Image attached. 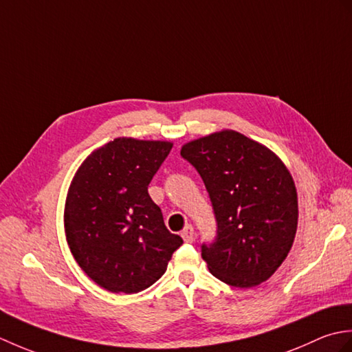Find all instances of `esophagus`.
<instances>
[{"label":"esophagus","mask_w":352,"mask_h":352,"mask_svg":"<svg viewBox=\"0 0 352 352\" xmlns=\"http://www.w3.org/2000/svg\"><path fill=\"white\" fill-rule=\"evenodd\" d=\"M182 237L184 242L192 243L193 241H195V230H193L192 226H186L184 230L182 231Z\"/></svg>","instance_id":"obj_1"}]
</instances>
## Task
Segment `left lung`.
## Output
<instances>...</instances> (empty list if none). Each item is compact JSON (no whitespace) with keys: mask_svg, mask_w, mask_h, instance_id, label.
I'll use <instances>...</instances> for the list:
<instances>
[{"mask_svg":"<svg viewBox=\"0 0 352 352\" xmlns=\"http://www.w3.org/2000/svg\"><path fill=\"white\" fill-rule=\"evenodd\" d=\"M212 201L216 236L201 256L216 278L233 287L266 281L287 257L298 226L290 172L272 151L223 130L182 148Z\"/></svg>","mask_w":352,"mask_h":352,"instance_id":"8db88e82","label":"left lung"}]
</instances>
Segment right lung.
<instances>
[{
	"instance_id": "1",
	"label": "right lung",
	"mask_w": 352,
	"mask_h": 352,
	"mask_svg": "<svg viewBox=\"0 0 352 352\" xmlns=\"http://www.w3.org/2000/svg\"><path fill=\"white\" fill-rule=\"evenodd\" d=\"M170 148L169 142L118 138L89 155L74 177L66 239L80 267L104 289L145 290L183 245L148 193Z\"/></svg>"
}]
</instances>
